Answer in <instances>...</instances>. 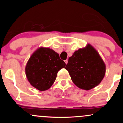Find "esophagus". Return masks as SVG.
Segmentation results:
<instances>
[{"mask_svg": "<svg viewBox=\"0 0 123 123\" xmlns=\"http://www.w3.org/2000/svg\"><path fill=\"white\" fill-rule=\"evenodd\" d=\"M65 62L66 64H67L68 62V60H65Z\"/></svg>", "mask_w": 123, "mask_h": 123, "instance_id": "34e87169", "label": "esophagus"}]
</instances>
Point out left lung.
I'll return each instance as SVG.
<instances>
[{
  "mask_svg": "<svg viewBox=\"0 0 123 123\" xmlns=\"http://www.w3.org/2000/svg\"><path fill=\"white\" fill-rule=\"evenodd\" d=\"M65 69L79 88L89 90L98 86L105 74L106 66L97 51L91 45L76 51L69 58Z\"/></svg>",
  "mask_w": 123,
  "mask_h": 123,
  "instance_id": "8db88e82",
  "label": "left lung"
}]
</instances>
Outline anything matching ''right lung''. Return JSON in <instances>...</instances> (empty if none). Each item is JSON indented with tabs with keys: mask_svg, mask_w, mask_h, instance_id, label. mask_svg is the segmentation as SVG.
<instances>
[{
	"mask_svg": "<svg viewBox=\"0 0 123 123\" xmlns=\"http://www.w3.org/2000/svg\"><path fill=\"white\" fill-rule=\"evenodd\" d=\"M65 65L58 54L49 48L40 47L28 60L25 73L31 85L43 91L51 87L57 73Z\"/></svg>",
	"mask_w": 123,
	"mask_h": 123,
	"instance_id": "obj_1",
	"label": "right lung"
}]
</instances>
